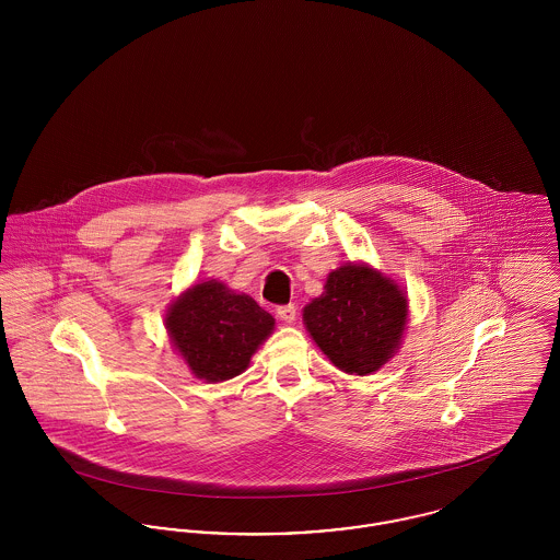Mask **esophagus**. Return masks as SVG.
<instances>
[{
	"label": "esophagus",
	"mask_w": 560,
	"mask_h": 560,
	"mask_svg": "<svg viewBox=\"0 0 560 560\" xmlns=\"http://www.w3.org/2000/svg\"><path fill=\"white\" fill-rule=\"evenodd\" d=\"M277 317H279L283 324H294V322H296V306H294V304L279 306V308H277Z\"/></svg>",
	"instance_id": "esophagus-1"
}]
</instances>
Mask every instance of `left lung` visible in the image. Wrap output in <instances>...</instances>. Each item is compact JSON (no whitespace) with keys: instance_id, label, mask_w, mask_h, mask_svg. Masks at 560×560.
Wrapping results in <instances>:
<instances>
[{"instance_id":"obj_1","label":"left lung","mask_w":560,"mask_h":560,"mask_svg":"<svg viewBox=\"0 0 560 560\" xmlns=\"http://www.w3.org/2000/svg\"><path fill=\"white\" fill-rule=\"evenodd\" d=\"M409 299L402 285L366 261L328 272L322 296L302 308L306 332L347 375H373L402 345Z\"/></svg>"}]
</instances>
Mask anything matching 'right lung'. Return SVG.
<instances>
[{
    "instance_id": "right-lung-1",
    "label": "right lung",
    "mask_w": 560,
    "mask_h": 560,
    "mask_svg": "<svg viewBox=\"0 0 560 560\" xmlns=\"http://www.w3.org/2000/svg\"><path fill=\"white\" fill-rule=\"evenodd\" d=\"M164 324L174 351L205 384L247 371L252 355L275 330V317L258 302L217 279L180 292L168 304Z\"/></svg>"
}]
</instances>
